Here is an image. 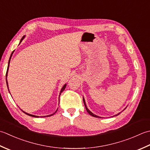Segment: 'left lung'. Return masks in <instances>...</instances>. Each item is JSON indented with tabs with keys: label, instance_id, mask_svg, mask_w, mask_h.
Returning a JSON list of instances; mask_svg holds the SVG:
<instances>
[{
	"label": "left lung",
	"instance_id": "8db88e82",
	"mask_svg": "<svg viewBox=\"0 0 150 150\" xmlns=\"http://www.w3.org/2000/svg\"><path fill=\"white\" fill-rule=\"evenodd\" d=\"M83 103H84V105H85V109H86V110H87V112L88 114H89L90 115H91V116H93V117H96V118H102V117H99V116H97V115H94V113H93L92 112H91L89 109H88V108H87V105H86V103H85V99H84V98L83 97ZM120 112H119V113H118L117 115H114V116H112V117H115V116H117V115H118L119 114H120Z\"/></svg>",
	"mask_w": 150,
	"mask_h": 150
}]
</instances>
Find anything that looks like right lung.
Segmentation results:
<instances>
[{
    "mask_svg": "<svg viewBox=\"0 0 150 150\" xmlns=\"http://www.w3.org/2000/svg\"><path fill=\"white\" fill-rule=\"evenodd\" d=\"M24 38H25V35H24L23 38H22V39H21V41H20V42H19V45H20L21 44V42H22V41L23 40V39H24ZM14 51L15 50H13V52H11V56H10V59H9V62H8V69H7V71H6V84H7V87H8V88H8V81H7V76H8V69H9V67H10V60H11V56H12V54H13V53L14 52ZM66 85H67V84H65L63 86V87L62 88V89H61V91H60V93H59V96H60V94H62V93L63 92V91L65 90V87H66ZM9 92H10V91H9ZM57 110H56V111H57ZM23 111V110H22ZM56 111L55 112H56ZM24 113L25 114H26V115H29V116H30V117H36V118H39V117H50V116H52V115H53L55 112H54L53 114H52V115H47V116H41V117H39V116H36V115H31V114H29V113H27V112H24V111H23Z\"/></svg>",
    "mask_w": 150,
    "mask_h": 150,
    "instance_id": "add662e5",
    "label": "right lung"
}]
</instances>
